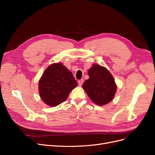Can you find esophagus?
Instances as JSON below:
<instances>
[{
	"label": "esophagus",
	"instance_id": "esophagus-1",
	"mask_svg": "<svg viewBox=\"0 0 155 155\" xmlns=\"http://www.w3.org/2000/svg\"><path fill=\"white\" fill-rule=\"evenodd\" d=\"M84 82V79H79V80H78V84L79 85H82L83 83Z\"/></svg>",
	"mask_w": 155,
	"mask_h": 155
}]
</instances>
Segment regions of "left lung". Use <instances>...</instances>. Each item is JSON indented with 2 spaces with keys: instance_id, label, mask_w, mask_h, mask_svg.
<instances>
[{
  "instance_id": "left-lung-1",
  "label": "left lung",
  "mask_w": 155,
  "mask_h": 155,
  "mask_svg": "<svg viewBox=\"0 0 155 155\" xmlns=\"http://www.w3.org/2000/svg\"><path fill=\"white\" fill-rule=\"evenodd\" d=\"M89 79L83 84V88L91 100L97 105L109 104L116 91L114 78L106 68L94 64L88 72Z\"/></svg>"
}]
</instances>
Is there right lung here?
Instances as JSON below:
<instances>
[{
    "label": "right lung",
    "mask_w": 155,
    "mask_h": 155,
    "mask_svg": "<svg viewBox=\"0 0 155 155\" xmlns=\"http://www.w3.org/2000/svg\"><path fill=\"white\" fill-rule=\"evenodd\" d=\"M78 85L72 72L61 63L46 69L39 82V94L45 104L57 106L67 99L69 93Z\"/></svg>",
    "instance_id": "obj_1"
}]
</instances>
